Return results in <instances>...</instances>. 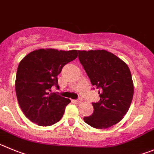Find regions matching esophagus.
Returning <instances> with one entry per match:
<instances>
[{
    "label": "esophagus",
    "mask_w": 154,
    "mask_h": 154,
    "mask_svg": "<svg viewBox=\"0 0 154 154\" xmlns=\"http://www.w3.org/2000/svg\"><path fill=\"white\" fill-rule=\"evenodd\" d=\"M74 102H75L76 103H80V102L82 101V100L80 98H79V99H77V100H74Z\"/></svg>",
    "instance_id": "34e87169"
}]
</instances>
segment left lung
Wrapping results in <instances>:
<instances>
[{
  "mask_svg": "<svg viewBox=\"0 0 154 154\" xmlns=\"http://www.w3.org/2000/svg\"><path fill=\"white\" fill-rule=\"evenodd\" d=\"M78 58L92 85L100 89V101L92 103L93 112L84 117V122L95 128L112 127L123 119L131 103L134 85L130 69L106 50L78 51Z\"/></svg>",
  "mask_w": 154,
  "mask_h": 154,
  "instance_id": "8db88e82",
  "label": "left lung"
}]
</instances>
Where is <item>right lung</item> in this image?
I'll list each match as a JSON object with an SVG mask.
<instances>
[{
  "instance_id": "right-lung-1",
  "label": "right lung",
  "mask_w": 154,
  "mask_h": 154,
  "mask_svg": "<svg viewBox=\"0 0 154 154\" xmlns=\"http://www.w3.org/2000/svg\"><path fill=\"white\" fill-rule=\"evenodd\" d=\"M77 57V50L38 49L23 58L17 68L15 89L23 112L39 126H50L59 122L69 99L50 93L53 86L59 89L57 76L63 67Z\"/></svg>"
}]
</instances>
